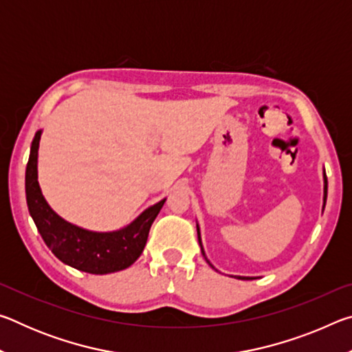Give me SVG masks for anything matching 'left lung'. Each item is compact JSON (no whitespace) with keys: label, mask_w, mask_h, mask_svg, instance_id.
Returning <instances> with one entry per match:
<instances>
[{"label":"left lung","mask_w":352,"mask_h":352,"mask_svg":"<svg viewBox=\"0 0 352 352\" xmlns=\"http://www.w3.org/2000/svg\"><path fill=\"white\" fill-rule=\"evenodd\" d=\"M323 178H324V195H323V210H324V205H326V197H327V178H326V172L323 174ZM197 236H199V243H200V248H201V254L205 256V252H204V247H201V239H200V230H199V225H197ZM205 259L208 264H210V261H208V258L205 256ZM211 265V264H210ZM212 267V265H211ZM237 279H253L250 276H234Z\"/></svg>","instance_id":"1"}]
</instances>
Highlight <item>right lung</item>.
<instances>
[{"instance_id": "right-lung-1", "label": "right lung", "mask_w": 352, "mask_h": 352, "mask_svg": "<svg viewBox=\"0 0 352 352\" xmlns=\"http://www.w3.org/2000/svg\"><path fill=\"white\" fill-rule=\"evenodd\" d=\"M41 130L34 136L26 166V201L35 226L45 243L63 264L91 275H107L127 269L140 258L148 230L166 199L141 212L126 228L96 233L63 220L51 210L37 180V157Z\"/></svg>"}]
</instances>
